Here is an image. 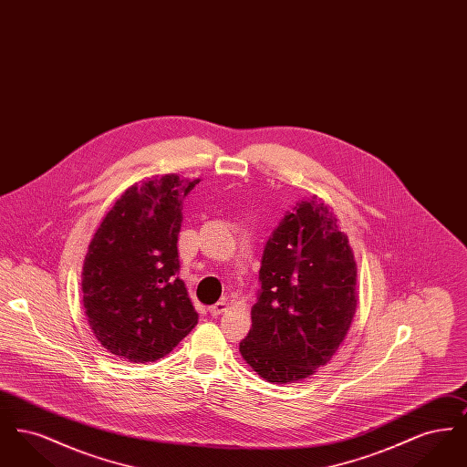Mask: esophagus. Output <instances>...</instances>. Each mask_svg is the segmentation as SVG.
Here are the masks:
<instances>
[{
    "label": "esophagus",
    "mask_w": 467,
    "mask_h": 467,
    "mask_svg": "<svg viewBox=\"0 0 467 467\" xmlns=\"http://www.w3.org/2000/svg\"><path fill=\"white\" fill-rule=\"evenodd\" d=\"M227 308V303L225 301H219V303H215V305H212L208 311L212 313V317H219L223 311H225Z\"/></svg>",
    "instance_id": "obj_1"
}]
</instances>
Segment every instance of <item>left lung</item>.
Returning <instances> with one entry per match:
<instances>
[{"label": "left lung", "mask_w": 467, "mask_h": 467, "mask_svg": "<svg viewBox=\"0 0 467 467\" xmlns=\"http://www.w3.org/2000/svg\"><path fill=\"white\" fill-rule=\"evenodd\" d=\"M252 327L240 352L271 383H292L326 366L357 308V266L331 208L299 201L267 238Z\"/></svg>", "instance_id": "left-lung-1"}]
</instances>
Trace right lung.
I'll list each match as a JSON object with an SVG mask.
<instances>
[{
	"label": "right lung",
	"instance_id": "add662e5",
	"mask_svg": "<svg viewBox=\"0 0 467 467\" xmlns=\"http://www.w3.org/2000/svg\"><path fill=\"white\" fill-rule=\"evenodd\" d=\"M198 182L164 175L130 187L90 242L84 308L98 341L119 358L154 362L198 324L177 276L183 198Z\"/></svg>",
	"mask_w": 467,
	"mask_h": 467
}]
</instances>
